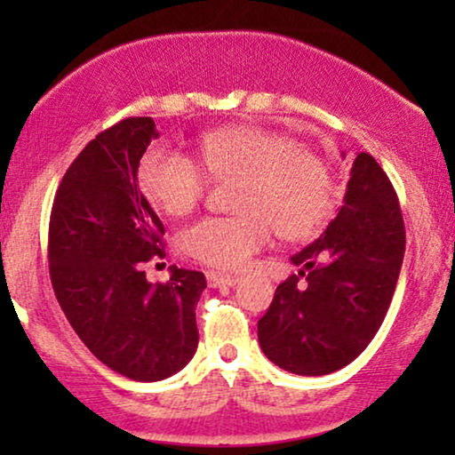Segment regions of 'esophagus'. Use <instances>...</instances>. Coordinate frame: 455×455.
<instances>
[{
    "mask_svg": "<svg viewBox=\"0 0 455 455\" xmlns=\"http://www.w3.org/2000/svg\"><path fill=\"white\" fill-rule=\"evenodd\" d=\"M207 282H209L211 288H221V285H235V283H238V275H228V273L209 271L207 273Z\"/></svg>",
    "mask_w": 455,
    "mask_h": 455,
    "instance_id": "esophagus-1",
    "label": "esophagus"
}]
</instances>
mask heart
<instances>
[{"mask_svg": "<svg viewBox=\"0 0 455 455\" xmlns=\"http://www.w3.org/2000/svg\"><path fill=\"white\" fill-rule=\"evenodd\" d=\"M209 176L235 186L232 217H204L180 235V246L198 263L240 269L269 242H302L327 228L335 213V182L327 161L290 136L259 126L213 130L201 140ZM188 155L155 147L140 164L139 182L155 207L188 215L207 195L209 180Z\"/></svg>", "mask_w": 455, "mask_h": 455, "instance_id": "obj_1", "label": "heart"}]
</instances>
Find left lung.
<instances>
[{"label":"left lung","mask_w":455,"mask_h":455,"mask_svg":"<svg viewBox=\"0 0 455 455\" xmlns=\"http://www.w3.org/2000/svg\"><path fill=\"white\" fill-rule=\"evenodd\" d=\"M406 229L387 173L354 159L339 213L291 257L298 275L277 285L259 344L279 369L319 377L350 364L381 327L400 277Z\"/></svg>","instance_id":"obj_1"}]
</instances>
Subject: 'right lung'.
Listing matches in <instances>:
<instances>
[{"label": "right lung", "mask_w": 455, "mask_h": 455, "mask_svg": "<svg viewBox=\"0 0 455 455\" xmlns=\"http://www.w3.org/2000/svg\"><path fill=\"white\" fill-rule=\"evenodd\" d=\"M159 132L153 117H126L86 145L55 192L49 275L66 319L111 371L161 381L198 346L196 302L207 279L172 267L167 283L142 267L164 259V223L139 190V164Z\"/></svg>", "instance_id": "obj_1"}]
</instances>
